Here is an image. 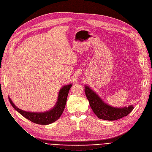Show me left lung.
Segmentation results:
<instances>
[{"instance_id":"8db88e82","label":"left lung","mask_w":152,"mask_h":152,"mask_svg":"<svg viewBox=\"0 0 152 152\" xmlns=\"http://www.w3.org/2000/svg\"><path fill=\"white\" fill-rule=\"evenodd\" d=\"M85 93L94 113L102 119L116 120L127 116L134 109L132 105L124 108H115L107 104L88 86H85Z\"/></svg>"}]
</instances>
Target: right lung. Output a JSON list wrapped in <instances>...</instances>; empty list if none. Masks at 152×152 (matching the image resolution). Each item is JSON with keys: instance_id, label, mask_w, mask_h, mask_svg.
Instances as JSON below:
<instances>
[{"instance_id": "1", "label": "right lung", "mask_w": 152, "mask_h": 152, "mask_svg": "<svg viewBox=\"0 0 152 152\" xmlns=\"http://www.w3.org/2000/svg\"><path fill=\"white\" fill-rule=\"evenodd\" d=\"M72 86L71 84L66 85L61 87L58 93V97L55 107L50 110L45 112H29L19 109L15 105L12 100L9 97L12 106L23 116L29 119V121L38 124L46 125L51 124L61 116L65 109L69 91Z\"/></svg>"}]
</instances>
